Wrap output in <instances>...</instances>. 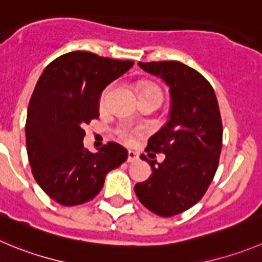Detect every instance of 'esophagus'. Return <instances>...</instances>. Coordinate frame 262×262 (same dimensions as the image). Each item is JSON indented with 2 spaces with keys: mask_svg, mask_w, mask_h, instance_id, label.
<instances>
[{
  "mask_svg": "<svg viewBox=\"0 0 262 262\" xmlns=\"http://www.w3.org/2000/svg\"><path fill=\"white\" fill-rule=\"evenodd\" d=\"M139 159V155L137 152H134V151H129L128 152V163H134V161H137Z\"/></svg>",
  "mask_w": 262,
  "mask_h": 262,
  "instance_id": "esophagus-1",
  "label": "esophagus"
}]
</instances>
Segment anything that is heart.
Here are the masks:
<instances>
[{
    "instance_id": "b5f03b06",
    "label": "heart",
    "mask_w": 262,
    "mask_h": 262,
    "mask_svg": "<svg viewBox=\"0 0 262 262\" xmlns=\"http://www.w3.org/2000/svg\"><path fill=\"white\" fill-rule=\"evenodd\" d=\"M107 92H108V90H106V92L103 93V95H102V98H101V106L102 107H103L104 101H106ZM143 93H159V94H161L160 90H159L158 88L151 86V85H143L142 89H141V93H139V94H143ZM120 137H121V138H123L124 141H125V142H130L132 138H133V137H132V134L129 133L128 130H125V129H123V130H120Z\"/></svg>"
}]
</instances>
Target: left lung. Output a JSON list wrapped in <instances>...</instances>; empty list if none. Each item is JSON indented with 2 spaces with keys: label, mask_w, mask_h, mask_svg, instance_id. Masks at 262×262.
I'll return each mask as SVG.
<instances>
[{
  "label": "left lung",
  "mask_w": 262,
  "mask_h": 262,
  "mask_svg": "<svg viewBox=\"0 0 262 262\" xmlns=\"http://www.w3.org/2000/svg\"><path fill=\"white\" fill-rule=\"evenodd\" d=\"M145 72L167 84L169 119L148 139L146 151L165 155L148 160L147 181L134 187L139 202L152 213L170 217L196 204L214 177L222 147V123L213 88L198 71L177 60L138 62Z\"/></svg>",
  "instance_id": "1"
}]
</instances>
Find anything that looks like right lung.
<instances>
[{
  "mask_svg": "<svg viewBox=\"0 0 262 262\" xmlns=\"http://www.w3.org/2000/svg\"><path fill=\"white\" fill-rule=\"evenodd\" d=\"M132 60L71 51L41 73L28 104L26 142L36 182L62 205L92 200L110 170L128 159V151L108 142L98 152L84 147V126L99 117L107 85L133 67Z\"/></svg>",
  "mask_w": 262,
  "mask_h": 262,
  "instance_id": "obj_1",
  "label": "right lung"
}]
</instances>
